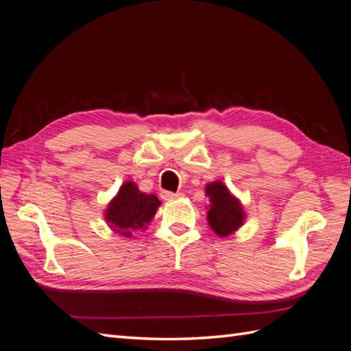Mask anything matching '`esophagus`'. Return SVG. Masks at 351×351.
<instances>
[{
	"instance_id": "obj_1",
	"label": "esophagus",
	"mask_w": 351,
	"mask_h": 351,
	"mask_svg": "<svg viewBox=\"0 0 351 351\" xmlns=\"http://www.w3.org/2000/svg\"><path fill=\"white\" fill-rule=\"evenodd\" d=\"M182 196H183V193H173V192H162L161 193V197L164 200H174V199L182 197Z\"/></svg>"
}]
</instances>
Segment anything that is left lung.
I'll list each match as a JSON object with an SVG mask.
<instances>
[{
    "mask_svg": "<svg viewBox=\"0 0 351 351\" xmlns=\"http://www.w3.org/2000/svg\"><path fill=\"white\" fill-rule=\"evenodd\" d=\"M205 195L209 197L208 226L218 237H228L243 227L247 214L240 199L232 195L221 180L208 183Z\"/></svg>",
    "mask_w": 351,
    "mask_h": 351,
    "instance_id": "obj_1",
    "label": "left lung"
}]
</instances>
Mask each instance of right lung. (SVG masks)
I'll list each match as a JSON object with an SVG mask.
<instances>
[{
  "mask_svg": "<svg viewBox=\"0 0 351 351\" xmlns=\"http://www.w3.org/2000/svg\"><path fill=\"white\" fill-rule=\"evenodd\" d=\"M159 206L158 196L141 192L134 182L127 180L104 209V219L117 234L132 239L151 224Z\"/></svg>",
  "mask_w": 351,
  "mask_h": 351,
  "instance_id": "right-lung-1",
  "label": "right lung"
}]
</instances>
